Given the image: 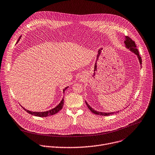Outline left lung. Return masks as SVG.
Wrapping results in <instances>:
<instances>
[{
  "instance_id": "left-lung-1",
  "label": "left lung",
  "mask_w": 155,
  "mask_h": 155,
  "mask_svg": "<svg viewBox=\"0 0 155 155\" xmlns=\"http://www.w3.org/2000/svg\"><path fill=\"white\" fill-rule=\"evenodd\" d=\"M124 43H125V47L129 49L131 52H132L133 53H134L135 55H137V58H138V59L140 62V65L142 64V58L141 57H140V55H139V52H138V49H137V46L135 45V42L131 39L128 36H125V41H124ZM86 103V104L87 105L88 107L89 108V109L93 112V113L95 114H97V115H100V116H110V115H112V114H116L117 113V112H119V111H116V112H99V111H97V110H95L93 108H92L88 103L87 101H85Z\"/></svg>"
}]
</instances>
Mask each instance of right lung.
Here are the masks:
<instances>
[{
	"label": "right lung",
	"instance_id": "1",
	"mask_svg": "<svg viewBox=\"0 0 155 155\" xmlns=\"http://www.w3.org/2000/svg\"><path fill=\"white\" fill-rule=\"evenodd\" d=\"M21 38V36L19 38V39H18L17 41V43L20 41ZM68 88V87H65L64 90H63V92L64 93L65 90ZM64 97L62 98V101L60 102V103L56 106L54 108L51 109V110H47V111H45V112H33V111H30L29 110H27L26 109H25L23 106H21L27 112H28L29 114H31V115H33V116H38V117H47V116H51V115H54L56 113H58V112L62 109V107H63V105H64Z\"/></svg>",
	"mask_w": 155,
	"mask_h": 155
}]
</instances>
